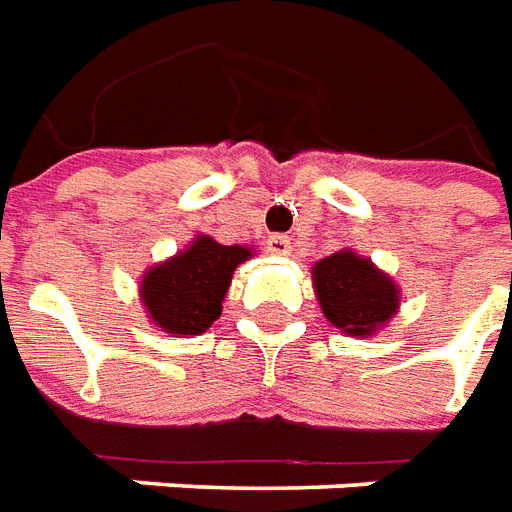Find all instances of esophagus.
<instances>
[{
    "instance_id": "esophagus-1",
    "label": "esophagus",
    "mask_w": 512,
    "mask_h": 512,
    "mask_svg": "<svg viewBox=\"0 0 512 512\" xmlns=\"http://www.w3.org/2000/svg\"><path fill=\"white\" fill-rule=\"evenodd\" d=\"M267 250L273 253V256H289V250H292V242L284 234H275V237L267 239Z\"/></svg>"
}]
</instances>
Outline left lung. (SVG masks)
I'll return each mask as SVG.
<instances>
[{
	"instance_id": "obj_1",
	"label": "left lung",
	"mask_w": 512,
	"mask_h": 512,
	"mask_svg": "<svg viewBox=\"0 0 512 512\" xmlns=\"http://www.w3.org/2000/svg\"><path fill=\"white\" fill-rule=\"evenodd\" d=\"M325 320L355 339L378 336L400 311V286L372 259L342 248L311 267Z\"/></svg>"
}]
</instances>
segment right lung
<instances>
[{"instance_id":"add662e5","label":"right lung","mask_w":512,"mask_h":512,"mask_svg":"<svg viewBox=\"0 0 512 512\" xmlns=\"http://www.w3.org/2000/svg\"><path fill=\"white\" fill-rule=\"evenodd\" d=\"M253 256L250 245H220L195 234L187 248L148 267L140 278V303L148 322L170 336H201L223 311L234 270Z\"/></svg>"}]
</instances>
